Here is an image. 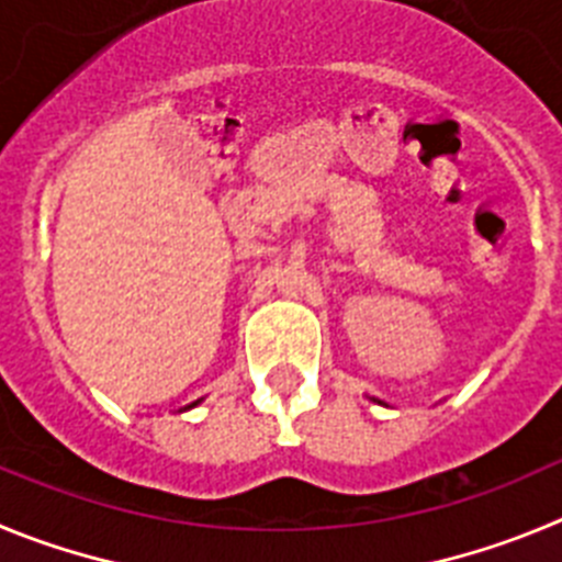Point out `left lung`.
<instances>
[{
    "label": "left lung",
    "mask_w": 562,
    "mask_h": 562,
    "mask_svg": "<svg viewBox=\"0 0 562 562\" xmlns=\"http://www.w3.org/2000/svg\"><path fill=\"white\" fill-rule=\"evenodd\" d=\"M372 401H375V397H372ZM378 403H381V401H378Z\"/></svg>",
    "instance_id": "obj_1"
}]
</instances>
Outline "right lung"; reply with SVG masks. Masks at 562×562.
I'll return each mask as SVG.
<instances>
[{"mask_svg": "<svg viewBox=\"0 0 562 562\" xmlns=\"http://www.w3.org/2000/svg\"><path fill=\"white\" fill-rule=\"evenodd\" d=\"M199 403H201V401H195V403H190V406H187V408H193V406H199Z\"/></svg>", "mask_w": 562, "mask_h": 562, "instance_id": "obj_1", "label": "right lung"}]
</instances>
